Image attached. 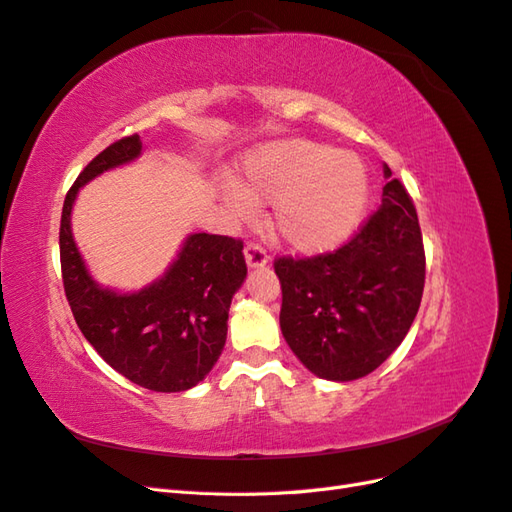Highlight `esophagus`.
Listing matches in <instances>:
<instances>
[{
    "mask_svg": "<svg viewBox=\"0 0 512 512\" xmlns=\"http://www.w3.org/2000/svg\"><path fill=\"white\" fill-rule=\"evenodd\" d=\"M243 254H245L247 267H250V269L267 267L269 256H267V252H265V247H260V245H256V243H247V245H245V250H243Z\"/></svg>",
    "mask_w": 512,
    "mask_h": 512,
    "instance_id": "34e87169",
    "label": "esophagus"
}]
</instances>
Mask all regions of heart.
I'll return each instance as SVG.
<instances>
[{"label":"heart","mask_w":512,"mask_h":512,"mask_svg":"<svg viewBox=\"0 0 512 512\" xmlns=\"http://www.w3.org/2000/svg\"><path fill=\"white\" fill-rule=\"evenodd\" d=\"M369 198L367 166L352 151L290 138L256 149L237 185L222 192L235 220L254 205H273L271 230L292 252L316 256L346 243L359 228Z\"/></svg>","instance_id":"1"}]
</instances>
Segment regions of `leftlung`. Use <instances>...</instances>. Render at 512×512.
Returning a JSON list of instances; mask_svg holds the SVG:
<instances>
[{"label":"left lung","instance_id":"obj_1","mask_svg":"<svg viewBox=\"0 0 512 512\" xmlns=\"http://www.w3.org/2000/svg\"><path fill=\"white\" fill-rule=\"evenodd\" d=\"M382 205L346 245L314 258H277L280 327L314 376L350 382L371 374L408 335L425 286L416 209L384 164Z\"/></svg>","mask_w":512,"mask_h":512}]
</instances>
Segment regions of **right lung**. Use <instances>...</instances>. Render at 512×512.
<instances>
[{
    "label": "right lung",
    "mask_w": 512,
    "mask_h": 512,
    "mask_svg": "<svg viewBox=\"0 0 512 512\" xmlns=\"http://www.w3.org/2000/svg\"><path fill=\"white\" fill-rule=\"evenodd\" d=\"M141 153V136H126L76 177L61 211V275L74 320L102 359L143 389L179 393L205 380L218 363L228 309L247 267L241 241L192 232L168 269L141 290H115L94 280L72 235L76 196L89 181Z\"/></svg>",
    "instance_id": "obj_1"
}]
</instances>
